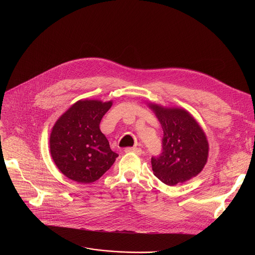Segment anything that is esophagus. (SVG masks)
<instances>
[{
  "instance_id": "esophagus-1",
  "label": "esophagus",
  "mask_w": 255,
  "mask_h": 255,
  "mask_svg": "<svg viewBox=\"0 0 255 255\" xmlns=\"http://www.w3.org/2000/svg\"><path fill=\"white\" fill-rule=\"evenodd\" d=\"M125 152H127V153L133 152L137 155H140L142 153V150L140 148H136V147H127V148H125Z\"/></svg>"
}]
</instances>
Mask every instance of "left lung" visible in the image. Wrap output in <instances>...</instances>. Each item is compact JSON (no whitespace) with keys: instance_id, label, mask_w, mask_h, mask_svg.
<instances>
[{"instance_id":"left-lung-1","label":"left lung","mask_w":255,"mask_h":255,"mask_svg":"<svg viewBox=\"0 0 255 255\" xmlns=\"http://www.w3.org/2000/svg\"><path fill=\"white\" fill-rule=\"evenodd\" d=\"M163 130L162 152L151 158L154 175L167 186H175L198 175L208 160L205 132L185 109L148 104Z\"/></svg>"}]
</instances>
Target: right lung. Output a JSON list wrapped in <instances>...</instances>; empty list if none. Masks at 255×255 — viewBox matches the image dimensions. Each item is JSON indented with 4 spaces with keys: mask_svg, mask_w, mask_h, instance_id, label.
<instances>
[{
    "mask_svg": "<svg viewBox=\"0 0 255 255\" xmlns=\"http://www.w3.org/2000/svg\"><path fill=\"white\" fill-rule=\"evenodd\" d=\"M112 104L80 100L55 122L49 139L50 153L55 165L69 179L94 183L118 157L100 130L101 120Z\"/></svg>",
    "mask_w": 255,
    "mask_h": 255,
    "instance_id": "1",
    "label": "right lung"
}]
</instances>
